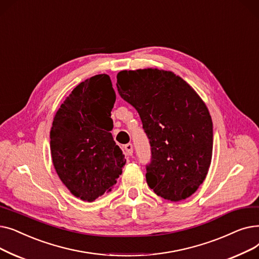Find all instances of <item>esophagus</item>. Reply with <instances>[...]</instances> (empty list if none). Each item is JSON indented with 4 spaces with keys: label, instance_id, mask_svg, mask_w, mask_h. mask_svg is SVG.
<instances>
[{
    "label": "esophagus",
    "instance_id": "1",
    "mask_svg": "<svg viewBox=\"0 0 259 259\" xmlns=\"http://www.w3.org/2000/svg\"><path fill=\"white\" fill-rule=\"evenodd\" d=\"M123 149H124L125 155L127 156H132L133 155V144L132 143H127L124 146H123Z\"/></svg>",
    "mask_w": 259,
    "mask_h": 259
}]
</instances>
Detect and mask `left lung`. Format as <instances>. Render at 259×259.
<instances>
[{"instance_id":"8db88e82","label":"left lung","mask_w":259,"mask_h":259,"mask_svg":"<svg viewBox=\"0 0 259 259\" xmlns=\"http://www.w3.org/2000/svg\"><path fill=\"white\" fill-rule=\"evenodd\" d=\"M117 89L138 112L150 141L149 187L164 199H187L211 164L213 123L205 104L174 72L156 68L120 71Z\"/></svg>"}]
</instances>
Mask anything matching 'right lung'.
<instances>
[{"label":"right lung","mask_w":259,"mask_h":259,"mask_svg":"<svg viewBox=\"0 0 259 259\" xmlns=\"http://www.w3.org/2000/svg\"><path fill=\"white\" fill-rule=\"evenodd\" d=\"M116 94L102 73L66 98L51 130V151L58 176L78 198L94 201L112 190L126 160L109 132Z\"/></svg>","instance_id":"add662e5"}]
</instances>
